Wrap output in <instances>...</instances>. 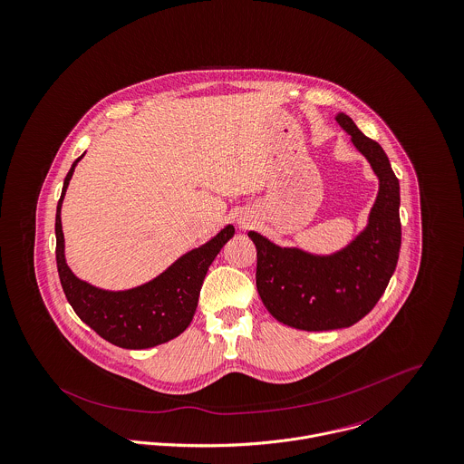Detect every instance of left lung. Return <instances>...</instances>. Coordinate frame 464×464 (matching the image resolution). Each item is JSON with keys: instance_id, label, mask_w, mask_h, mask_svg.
Returning a JSON list of instances; mask_svg holds the SVG:
<instances>
[{"instance_id": "8db88e82", "label": "left lung", "mask_w": 464, "mask_h": 464, "mask_svg": "<svg viewBox=\"0 0 464 464\" xmlns=\"http://www.w3.org/2000/svg\"><path fill=\"white\" fill-rule=\"evenodd\" d=\"M336 122L351 135L379 179L368 222L333 255L281 247L249 231L257 251L256 288L265 308L285 325L303 331L351 327L377 304L401 253V187L382 148L340 111Z\"/></svg>"}]
</instances>
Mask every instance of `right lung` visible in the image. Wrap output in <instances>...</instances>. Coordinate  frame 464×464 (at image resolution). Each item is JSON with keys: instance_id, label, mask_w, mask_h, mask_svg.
I'll return each instance as SVG.
<instances>
[{"instance_id": "add662e5", "label": "right lung", "mask_w": 464, "mask_h": 464, "mask_svg": "<svg viewBox=\"0 0 464 464\" xmlns=\"http://www.w3.org/2000/svg\"><path fill=\"white\" fill-rule=\"evenodd\" d=\"M80 156L69 169L56 205V266L63 294L74 313L106 342L122 349H150L179 336L192 322L211 261L235 235L227 224L207 244L178 257L151 281L128 290H104L80 277L65 261L62 203Z\"/></svg>"}]
</instances>
